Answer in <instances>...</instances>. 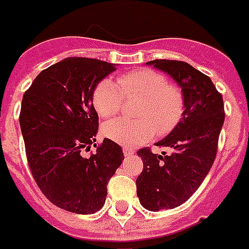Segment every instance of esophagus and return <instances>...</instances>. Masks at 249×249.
Here are the masks:
<instances>
[{"mask_svg":"<svg viewBox=\"0 0 249 249\" xmlns=\"http://www.w3.org/2000/svg\"><path fill=\"white\" fill-rule=\"evenodd\" d=\"M123 153H124L125 157H129V155L134 154V151H133L132 149H129V147H124V149H123Z\"/></svg>","mask_w":249,"mask_h":249,"instance_id":"obj_1","label":"esophagus"}]
</instances>
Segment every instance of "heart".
I'll list each match as a JSON object with an SVG mask.
<instances>
[{"label": "heart", "mask_w": 249, "mask_h": 249, "mask_svg": "<svg viewBox=\"0 0 249 249\" xmlns=\"http://www.w3.org/2000/svg\"><path fill=\"white\" fill-rule=\"evenodd\" d=\"M124 96L142 98L136 111L140 119H115L103 126L104 136L120 145H141L154 137L155 133L167 134L183 117L181 91L155 70L129 71L119 78V85L109 78L100 81L95 87L92 102L100 116L112 117L120 112Z\"/></svg>", "instance_id": "1"}]
</instances>
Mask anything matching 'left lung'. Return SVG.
<instances>
[{"instance_id": "left-lung-1", "label": "left lung", "mask_w": 249, "mask_h": 249, "mask_svg": "<svg viewBox=\"0 0 249 249\" xmlns=\"http://www.w3.org/2000/svg\"><path fill=\"white\" fill-rule=\"evenodd\" d=\"M170 75L181 89L184 112L168 136L157 142L172 150L167 155L138 150L143 170L136 180L137 196L145 209L160 212L184 204L196 192L217 155L219 133L225 121L223 99L208 75L184 61L146 62Z\"/></svg>"}]
</instances>
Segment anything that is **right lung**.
Segmentation results:
<instances>
[{"mask_svg": "<svg viewBox=\"0 0 249 249\" xmlns=\"http://www.w3.org/2000/svg\"><path fill=\"white\" fill-rule=\"evenodd\" d=\"M115 70V64L68 57L43 70L22 99L19 124L32 176L53 205L71 213L103 208L108 180L124 160L116 142L95 143L99 117L92 95ZM91 144L97 151L83 157Z\"/></svg>", "mask_w": 249, "mask_h": 249, "instance_id": "right-lung-1", "label": "right lung"}]
</instances>
